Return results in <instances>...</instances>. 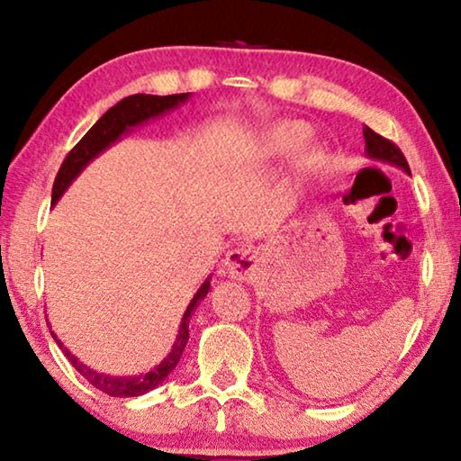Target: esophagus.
Masks as SVG:
<instances>
[{
    "label": "esophagus",
    "instance_id": "obj_1",
    "mask_svg": "<svg viewBox=\"0 0 461 461\" xmlns=\"http://www.w3.org/2000/svg\"><path fill=\"white\" fill-rule=\"evenodd\" d=\"M223 268L233 280H248L258 268V252L252 246L233 248L231 252L225 254Z\"/></svg>",
    "mask_w": 461,
    "mask_h": 461
}]
</instances>
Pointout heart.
<instances>
[{
    "label": "heart",
    "mask_w": 461,
    "mask_h": 461,
    "mask_svg": "<svg viewBox=\"0 0 461 461\" xmlns=\"http://www.w3.org/2000/svg\"><path fill=\"white\" fill-rule=\"evenodd\" d=\"M309 136V130L299 122H278L275 126L268 128L260 136L258 142H256V158L260 160H270V158H280V156L291 154L296 146L303 144V140ZM321 150L313 148L303 154L301 165L305 168H313L321 160Z\"/></svg>",
    "instance_id": "heart-1"
}]
</instances>
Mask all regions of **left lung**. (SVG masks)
Instances as JSON below:
<instances>
[{
  "label": "left lung",
  "instance_id": "left-lung-1",
  "mask_svg": "<svg viewBox=\"0 0 461 461\" xmlns=\"http://www.w3.org/2000/svg\"><path fill=\"white\" fill-rule=\"evenodd\" d=\"M364 140H366V156H368L370 160H376V162H386V165H393L396 168H401L402 173L411 175V168H409V162L404 158L401 148L390 142V140L382 138L376 131L370 130L368 126L364 128Z\"/></svg>",
  "mask_w": 461,
  "mask_h": 461
}]
</instances>
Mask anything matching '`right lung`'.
<instances>
[{"label":"right lung","instance_id":"right-lung-1","mask_svg":"<svg viewBox=\"0 0 461 461\" xmlns=\"http://www.w3.org/2000/svg\"><path fill=\"white\" fill-rule=\"evenodd\" d=\"M189 97L191 93H178V95H146V93H138V95H130L126 99H122L120 104H115L113 107H109L107 112L95 122V126H93L87 134L81 138V142L67 154V158L62 162V167L52 185V205H57V201L65 194V191L71 186L75 178L83 173V168L87 167L93 158H97L101 152H105L109 146L118 142V140H122L126 134H130L134 128L142 126V123L150 120L160 118V115L173 112V109H176L178 105L186 104ZM209 288H212V276H207L205 283L199 286V291L193 294L189 307H186L185 315L181 319V327H178L176 339L165 360H162L158 366H154L150 372L136 374V376H112V374L93 370L91 366L83 364L79 357L68 352V349L62 346V341L54 335V331H50V335L54 338V341L59 343L62 354L68 357V362L73 364V368L79 372L89 384L101 390V393H105L109 396H120V399L146 394L148 390H154L156 386L162 384L168 374L176 368V364L181 360V356L186 348V341H189L191 313L194 311V307L205 299Z\"/></svg>","mask_w":461,"mask_h":461}]
</instances>
